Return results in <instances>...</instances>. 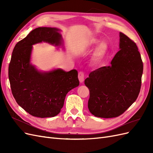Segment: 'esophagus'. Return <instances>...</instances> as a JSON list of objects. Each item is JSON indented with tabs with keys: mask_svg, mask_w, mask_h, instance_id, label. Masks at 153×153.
I'll list each match as a JSON object with an SVG mask.
<instances>
[{
	"mask_svg": "<svg viewBox=\"0 0 153 153\" xmlns=\"http://www.w3.org/2000/svg\"><path fill=\"white\" fill-rule=\"evenodd\" d=\"M78 79H79V81L80 83L84 82V79H85V75L84 73L82 71L78 73Z\"/></svg>",
	"mask_w": 153,
	"mask_h": 153,
	"instance_id": "obj_1",
	"label": "esophagus"
}]
</instances>
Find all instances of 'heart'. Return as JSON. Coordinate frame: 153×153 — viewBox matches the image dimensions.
<instances>
[{
	"label": "heart",
	"mask_w": 153,
	"mask_h": 153,
	"mask_svg": "<svg viewBox=\"0 0 153 153\" xmlns=\"http://www.w3.org/2000/svg\"><path fill=\"white\" fill-rule=\"evenodd\" d=\"M100 42V39L96 38H91L88 41L87 43V47H92L94 45H97ZM108 44L105 41H102L101 42L98 47H96V50L92 54V61L94 62H99L101 61H102L103 59L105 57L106 53L108 52Z\"/></svg>",
	"instance_id": "heart-1"
}]
</instances>
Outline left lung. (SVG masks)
<instances>
[{
    "mask_svg": "<svg viewBox=\"0 0 153 153\" xmlns=\"http://www.w3.org/2000/svg\"><path fill=\"white\" fill-rule=\"evenodd\" d=\"M120 50L111 65L92 71L85 80L90 97L88 108L94 116L112 118L136 101L141 87L143 63L136 43L119 33Z\"/></svg>",
    "mask_w": 153,
    "mask_h": 153,
    "instance_id": "obj_1",
    "label": "left lung"
}]
</instances>
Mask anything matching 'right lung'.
Here are the masks:
<instances>
[{
	"mask_svg": "<svg viewBox=\"0 0 153 153\" xmlns=\"http://www.w3.org/2000/svg\"><path fill=\"white\" fill-rule=\"evenodd\" d=\"M60 31L53 27H38L18 42L13 51L8 71L12 93L17 103L32 116L58 115L68 92L79 85L76 69L41 71L30 63L32 45L45 42L63 46Z\"/></svg>",
	"mask_w": 153,
	"mask_h": 153,
	"instance_id": "obj_1",
	"label": "right lung"
}]
</instances>
